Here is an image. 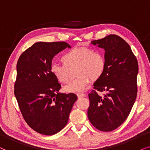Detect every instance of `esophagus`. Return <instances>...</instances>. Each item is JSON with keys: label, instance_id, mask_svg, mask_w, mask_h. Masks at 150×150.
<instances>
[{"label": "esophagus", "instance_id": "esophagus-1", "mask_svg": "<svg viewBox=\"0 0 150 150\" xmlns=\"http://www.w3.org/2000/svg\"><path fill=\"white\" fill-rule=\"evenodd\" d=\"M86 95L84 93H78L77 94V97H79V98H80V97H85Z\"/></svg>", "mask_w": 150, "mask_h": 150}]
</instances>
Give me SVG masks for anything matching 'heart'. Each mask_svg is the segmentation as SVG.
I'll use <instances>...</instances> for the list:
<instances>
[{
  "label": "heart",
  "instance_id": "heart-1",
  "mask_svg": "<svg viewBox=\"0 0 150 150\" xmlns=\"http://www.w3.org/2000/svg\"><path fill=\"white\" fill-rule=\"evenodd\" d=\"M63 64H52L50 71L53 76L62 83L70 80L69 69L75 67L77 77L65 87L68 93L84 91L92 80H98L104 73L106 62L101 51L88 47H74L65 52L60 57Z\"/></svg>",
  "mask_w": 150,
  "mask_h": 150
}]
</instances>
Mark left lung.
<instances>
[{"label":"left lung","instance_id":"1","mask_svg":"<svg viewBox=\"0 0 150 150\" xmlns=\"http://www.w3.org/2000/svg\"><path fill=\"white\" fill-rule=\"evenodd\" d=\"M91 43L105 50L106 67L88 94V117L99 130L112 131L125 121L134 103L139 65L129 45L118 35L111 34ZM98 91L105 94L99 96Z\"/></svg>","mask_w":150,"mask_h":150}]
</instances>
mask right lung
I'll return each mask as SVG.
<instances>
[{
  "instance_id": "obj_1",
  "label": "right lung",
  "mask_w": 150,
  "mask_h": 150,
  "mask_svg": "<svg viewBox=\"0 0 150 150\" xmlns=\"http://www.w3.org/2000/svg\"><path fill=\"white\" fill-rule=\"evenodd\" d=\"M71 48L65 42H38L24 51L17 62L14 95L24 119L44 135L59 132L67 124L77 99L74 93H59L61 85L50 71L52 59Z\"/></svg>"
}]
</instances>
